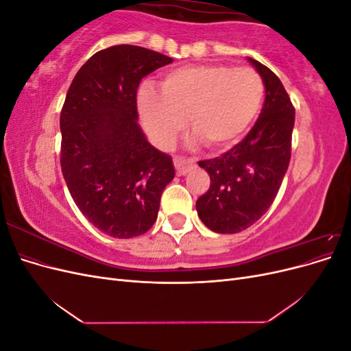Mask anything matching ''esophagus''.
<instances>
[{"label": "esophagus", "mask_w": 351, "mask_h": 351, "mask_svg": "<svg viewBox=\"0 0 351 351\" xmlns=\"http://www.w3.org/2000/svg\"><path fill=\"white\" fill-rule=\"evenodd\" d=\"M174 167L178 176H186L195 167V161L184 156H174Z\"/></svg>", "instance_id": "esophagus-1"}]
</instances>
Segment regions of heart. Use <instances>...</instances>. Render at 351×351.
<instances>
[{
	"label": "heart",
	"mask_w": 351,
	"mask_h": 351,
	"mask_svg": "<svg viewBox=\"0 0 351 351\" xmlns=\"http://www.w3.org/2000/svg\"><path fill=\"white\" fill-rule=\"evenodd\" d=\"M161 90L143 84L137 110L152 141L167 147L187 123L212 149L237 143L256 120L265 84L250 67L224 64L180 67L162 77Z\"/></svg>",
	"instance_id": "heart-1"
}]
</instances>
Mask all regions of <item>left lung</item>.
<instances>
[{
  "label": "left lung",
  "instance_id": "8db88e82",
  "mask_svg": "<svg viewBox=\"0 0 351 351\" xmlns=\"http://www.w3.org/2000/svg\"><path fill=\"white\" fill-rule=\"evenodd\" d=\"M265 84V102L246 137L221 156L199 161L210 186L196 202L204 224L221 234L253 226L269 209L291 156L294 107L277 74L249 58Z\"/></svg>",
  "mask_w": 351,
  "mask_h": 351
}]
</instances>
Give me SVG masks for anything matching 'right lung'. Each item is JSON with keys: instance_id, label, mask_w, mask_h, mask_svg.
Here are the masks:
<instances>
[{"instance_id": "right-lung-1", "label": "right lung", "mask_w": 351, "mask_h": 351, "mask_svg": "<svg viewBox=\"0 0 351 351\" xmlns=\"http://www.w3.org/2000/svg\"><path fill=\"white\" fill-rule=\"evenodd\" d=\"M173 62L136 45L98 51L74 76L60 115L61 171L82 214L105 234H145L174 178L169 155L137 124L136 95L147 74Z\"/></svg>"}]
</instances>
